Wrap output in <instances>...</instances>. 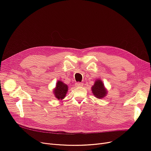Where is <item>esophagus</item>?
<instances>
[{"label": "esophagus", "instance_id": "34e87169", "mask_svg": "<svg viewBox=\"0 0 151 151\" xmlns=\"http://www.w3.org/2000/svg\"><path fill=\"white\" fill-rule=\"evenodd\" d=\"M83 83L80 82H77L75 83V86L76 87H81V86H83Z\"/></svg>", "mask_w": 151, "mask_h": 151}]
</instances>
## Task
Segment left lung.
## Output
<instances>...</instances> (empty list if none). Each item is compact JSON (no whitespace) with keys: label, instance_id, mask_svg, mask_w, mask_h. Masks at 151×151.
I'll return each mask as SVG.
<instances>
[{"label":"left lung","instance_id":"obj_1","mask_svg":"<svg viewBox=\"0 0 151 151\" xmlns=\"http://www.w3.org/2000/svg\"><path fill=\"white\" fill-rule=\"evenodd\" d=\"M93 94L98 99H102L106 94V91L105 89L104 84L100 80H97L92 87Z\"/></svg>","mask_w":151,"mask_h":151}]
</instances>
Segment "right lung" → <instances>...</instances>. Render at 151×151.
I'll use <instances>...</instances> for the list:
<instances>
[{
    "label": "right lung",
    "instance_id": "1",
    "mask_svg": "<svg viewBox=\"0 0 151 151\" xmlns=\"http://www.w3.org/2000/svg\"><path fill=\"white\" fill-rule=\"evenodd\" d=\"M68 91V86L67 84L62 83L60 81H58L56 88L54 91V93L55 98L59 100H62L65 97V95Z\"/></svg>",
    "mask_w": 151,
    "mask_h": 151
}]
</instances>
